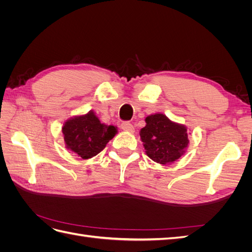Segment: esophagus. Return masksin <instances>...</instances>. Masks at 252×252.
Masks as SVG:
<instances>
[{
	"instance_id": "34e87169",
	"label": "esophagus",
	"mask_w": 252,
	"mask_h": 252,
	"mask_svg": "<svg viewBox=\"0 0 252 252\" xmlns=\"http://www.w3.org/2000/svg\"><path fill=\"white\" fill-rule=\"evenodd\" d=\"M121 127H122V129H123L124 131L130 132V133L134 132V127H133V125L131 123H129V122H124V123H122Z\"/></svg>"
}]
</instances>
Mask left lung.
I'll use <instances>...</instances> for the list:
<instances>
[{"label": "left lung", "mask_w": 252, "mask_h": 252, "mask_svg": "<svg viewBox=\"0 0 252 252\" xmlns=\"http://www.w3.org/2000/svg\"><path fill=\"white\" fill-rule=\"evenodd\" d=\"M140 131L146 155L156 163L169 165L185 154L189 140L187 127L175 123L163 113L150 114Z\"/></svg>", "instance_id": "left-lung-1"}]
</instances>
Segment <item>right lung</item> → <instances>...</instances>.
<instances>
[{"label":"right lung","instance_id":"1","mask_svg":"<svg viewBox=\"0 0 252 252\" xmlns=\"http://www.w3.org/2000/svg\"><path fill=\"white\" fill-rule=\"evenodd\" d=\"M65 147L83 159L95 157L118 133L116 126L101 123L94 110L64 122L62 127Z\"/></svg>","mask_w":252,"mask_h":252}]
</instances>
